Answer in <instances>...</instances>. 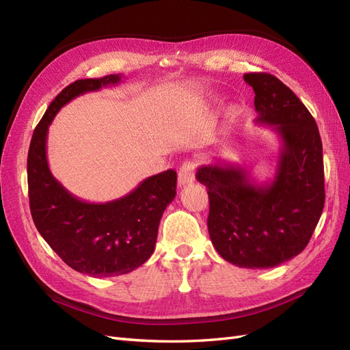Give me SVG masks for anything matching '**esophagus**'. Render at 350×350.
Wrapping results in <instances>:
<instances>
[{
  "mask_svg": "<svg viewBox=\"0 0 350 350\" xmlns=\"http://www.w3.org/2000/svg\"><path fill=\"white\" fill-rule=\"evenodd\" d=\"M196 178V163L193 161H185L178 172V184L179 187H185L191 184Z\"/></svg>",
  "mask_w": 350,
  "mask_h": 350,
  "instance_id": "34e87169",
  "label": "esophagus"
}]
</instances>
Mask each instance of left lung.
I'll return each instance as SVG.
<instances>
[{
  "label": "left lung",
  "mask_w": 350,
  "mask_h": 350,
  "mask_svg": "<svg viewBox=\"0 0 350 350\" xmlns=\"http://www.w3.org/2000/svg\"><path fill=\"white\" fill-rule=\"evenodd\" d=\"M256 98V122L282 142L276 174L257 183L239 165L197 169L208 188L207 228L221 258L243 269H271L304 251L324 208L323 144L319 126L296 94L267 72L243 74Z\"/></svg>",
  "instance_id": "8db88e82"
}]
</instances>
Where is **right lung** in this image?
<instances>
[{
    "instance_id": "obj_1",
    "label": "right lung",
    "mask_w": 350,
    "mask_h": 350,
    "mask_svg": "<svg viewBox=\"0 0 350 350\" xmlns=\"http://www.w3.org/2000/svg\"><path fill=\"white\" fill-rule=\"evenodd\" d=\"M121 80V74H109L71 83L42 116L27 154L30 213L36 229L62 261L92 278L126 274L149 260L163 211L176 196L174 169L146 178L131 193L108 203L74 197L49 171L46 137L58 111L80 94L116 86Z\"/></svg>"
}]
</instances>
